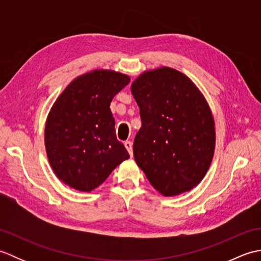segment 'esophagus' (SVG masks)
Wrapping results in <instances>:
<instances>
[{
  "instance_id": "obj_1",
  "label": "esophagus",
  "mask_w": 261,
  "mask_h": 261,
  "mask_svg": "<svg viewBox=\"0 0 261 261\" xmlns=\"http://www.w3.org/2000/svg\"><path fill=\"white\" fill-rule=\"evenodd\" d=\"M124 146H125V148H126L127 152L130 153V156H131V157L134 156V150H132V142H131L130 140H126V141H124Z\"/></svg>"
}]
</instances>
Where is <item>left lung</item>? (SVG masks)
Returning a JSON list of instances; mask_svg holds the SVG:
<instances>
[{
  "label": "left lung",
  "instance_id": "obj_1",
  "mask_svg": "<svg viewBox=\"0 0 261 261\" xmlns=\"http://www.w3.org/2000/svg\"><path fill=\"white\" fill-rule=\"evenodd\" d=\"M141 127L134 141L137 165L165 196L191 191L204 178L215 147L214 120L195 84L162 67L132 83Z\"/></svg>",
  "mask_w": 261,
  "mask_h": 261
}]
</instances>
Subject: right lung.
Returning <instances> with one entry per match:
<instances>
[{
	"label": "right lung",
	"mask_w": 261,
	"mask_h": 261,
	"mask_svg": "<svg viewBox=\"0 0 261 261\" xmlns=\"http://www.w3.org/2000/svg\"><path fill=\"white\" fill-rule=\"evenodd\" d=\"M130 83V77L113 70L96 69L75 79L49 112L45 146L55 174L65 184L91 192L129 159L116 139L110 110L113 97Z\"/></svg>",
	"instance_id": "right-lung-1"
}]
</instances>
